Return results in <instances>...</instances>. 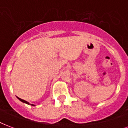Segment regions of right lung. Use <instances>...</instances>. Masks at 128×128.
I'll return each instance as SVG.
<instances>
[{
	"label": "right lung",
	"instance_id": "obj_1",
	"mask_svg": "<svg viewBox=\"0 0 128 128\" xmlns=\"http://www.w3.org/2000/svg\"><path fill=\"white\" fill-rule=\"evenodd\" d=\"M17 98H18V99L20 100V101H22V102H24V103H26V104H31L32 106H35V104H30V102H28V101H26V100H25L22 99V98H19V97H17Z\"/></svg>",
	"mask_w": 128,
	"mask_h": 128
}]
</instances>
